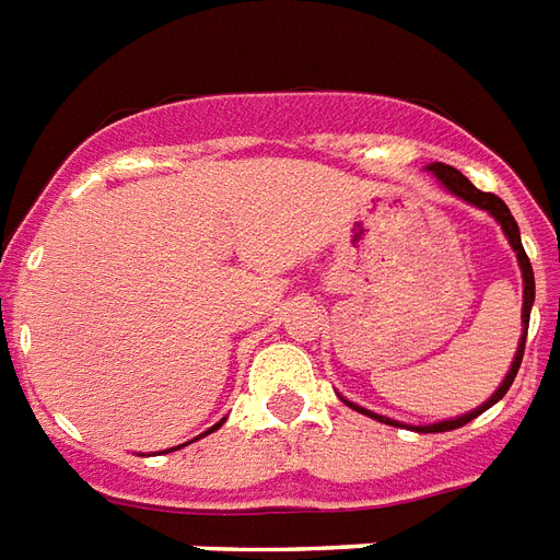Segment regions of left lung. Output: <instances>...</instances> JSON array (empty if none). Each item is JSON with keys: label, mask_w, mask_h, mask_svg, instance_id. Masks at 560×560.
Wrapping results in <instances>:
<instances>
[{"label": "left lung", "mask_w": 560, "mask_h": 560, "mask_svg": "<svg viewBox=\"0 0 560 560\" xmlns=\"http://www.w3.org/2000/svg\"><path fill=\"white\" fill-rule=\"evenodd\" d=\"M428 171H434L440 179H443V185L448 188V191H455L457 197H464V200H469V203H475L478 209H487L490 215L502 224L504 235H508V242H511V247L516 250V259H520V268H523V322H525V330H523V342H520V348H516V357H514V363H511V372H508V377L502 381V386L495 389L493 395H490V401L487 405H481L478 410H472V413H466V416H457V419H448V422H436V424H428V428H416L419 434H440V431H455V428H464L466 422H472L475 416L478 413H485L487 407H493L499 398H502L508 389H511V384H514V377L516 372H520V363H523V351H525V334H528V315H532V304H535V271H532V262H528V256H525L523 250V242H520V226H516L514 215H511V209L499 200L495 195H490V191H478L469 179H466L457 167L452 165H443V162H436V165H431ZM345 405H351V401H345ZM354 410H360V413L365 416H372V419H377V422H386V424H398L393 422V419H384V416H377V413H369V410H363V407H357L351 405ZM401 428V424H398Z\"/></svg>", "instance_id": "1"}]
</instances>
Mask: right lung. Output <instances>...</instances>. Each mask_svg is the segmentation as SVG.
Listing matches in <instances>:
<instances>
[{
  "label": "right lung",
  "instance_id": "add662e5",
  "mask_svg": "<svg viewBox=\"0 0 560 560\" xmlns=\"http://www.w3.org/2000/svg\"><path fill=\"white\" fill-rule=\"evenodd\" d=\"M215 428H218V424H215ZM215 428H209V431H215Z\"/></svg>",
  "mask_w": 560,
  "mask_h": 560
}]
</instances>
